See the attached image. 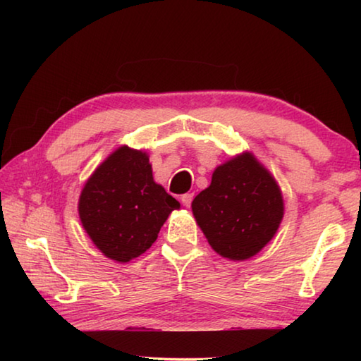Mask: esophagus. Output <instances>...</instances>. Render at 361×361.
<instances>
[{
  "mask_svg": "<svg viewBox=\"0 0 361 361\" xmlns=\"http://www.w3.org/2000/svg\"><path fill=\"white\" fill-rule=\"evenodd\" d=\"M192 197H194V194H192V192L183 194V195H181V202H183V205H185V207H189V205H191V202H192Z\"/></svg>",
  "mask_w": 361,
  "mask_h": 361,
  "instance_id": "esophagus-1",
  "label": "esophagus"
}]
</instances>
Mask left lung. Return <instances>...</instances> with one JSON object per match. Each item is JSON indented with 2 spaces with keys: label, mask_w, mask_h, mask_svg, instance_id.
<instances>
[{
  "label": "left lung",
  "mask_w": 361,
  "mask_h": 361,
  "mask_svg": "<svg viewBox=\"0 0 361 361\" xmlns=\"http://www.w3.org/2000/svg\"><path fill=\"white\" fill-rule=\"evenodd\" d=\"M195 223L218 255L245 261L258 255L282 223L283 195L274 175L243 151L215 169L191 204Z\"/></svg>",
  "instance_id": "obj_1"
}]
</instances>
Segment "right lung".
Listing matches in <instances>:
<instances>
[{
	"label": "right lung",
	"instance_id": "add662e5",
	"mask_svg": "<svg viewBox=\"0 0 361 361\" xmlns=\"http://www.w3.org/2000/svg\"><path fill=\"white\" fill-rule=\"evenodd\" d=\"M180 202L152 178L148 152L122 145L114 149L79 195L84 231L106 258L129 262L156 242Z\"/></svg>",
	"mask_w": 361,
	"mask_h": 361
}]
</instances>
